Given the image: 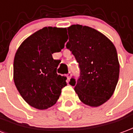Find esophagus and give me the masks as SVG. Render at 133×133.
<instances>
[{
  "label": "esophagus",
  "instance_id": "obj_1",
  "mask_svg": "<svg viewBox=\"0 0 133 133\" xmlns=\"http://www.w3.org/2000/svg\"><path fill=\"white\" fill-rule=\"evenodd\" d=\"M71 76H72L71 72H68V73L67 74V77H68V80H70V78H71Z\"/></svg>",
  "mask_w": 133,
  "mask_h": 133
}]
</instances>
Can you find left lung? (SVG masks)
Returning a JSON list of instances; mask_svg holds the SVG:
<instances>
[{"label": "left lung", "instance_id": "8db88e82", "mask_svg": "<svg viewBox=\"0 0 133 133\" xmlns=\"http://www.w3.org/2000/svg\"><path fill=\"white\" fill-rule=\"evenodd\" d=\"M70 49L79 64L77 80L69 84L84 104L97 107L108 101L118 81L119 65L116 49L107 36L89 26L73 24L68 28Z\"/></svg>", "mask_w": 133, "mask_h": 133}]
</instances>
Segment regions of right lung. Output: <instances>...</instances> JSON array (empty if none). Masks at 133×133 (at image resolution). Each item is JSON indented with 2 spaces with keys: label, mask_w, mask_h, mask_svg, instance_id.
I'll use <instances>...</instances> for the list:
<instances>
[{
  "label": "right lung",
  "mask_w": 133,
  "mask_h": 133,
  "mask_svg": "<svg viewBox=\"0 0 133 133\" xmlns=\"http://www.w3.org/2000/svg\"><path fill=\"white\" fill-rule=\"evenodd\" d=\"M66 29L44 27L31 34L17 51L13 63L15 84L24 101L43 110L54 106L67 85L65 76L57 74L60 60L52 54L65 46Z\"/></svg>",
  "instance_id": "1"
}]
</instances>
